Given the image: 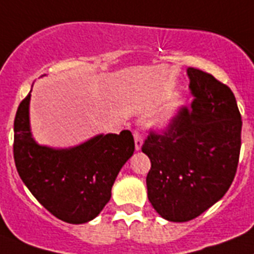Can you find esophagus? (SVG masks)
Instances as JSON below:
<instances>
[{
  "label": "esophagus",
  "mask_w": 254,
  "mask_h": 254,
  "mask_svg": "<svg viewBox=\"0 0 254 254\" xmlns=\"http://www.w3.org/2000/svg\"><path fill=\"white\" fill-rule=\"evenodd\" d=\"M134 140H135V150L139 151L142 148V144H143V138H142V134L139 131H134Z\"/></svg>",
  "instance_id": "esophagus-1"
}]
</instances>
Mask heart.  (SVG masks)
Masks as SVG:
<instances>
[{
	"mask_svg": "<svg viewBox=\"0 0 254 254\" xmlns=\"http://www.w3.org/2000/svg\"><path fill=\"white\" fill-rule=\"evenodd\" d=\"M177 107H178V104H174L173 107L169 108V110H168L167 112H165V114H164L163 116H161V119H160V120H159V124H160V125H161V127H165V125H167V124L169 123V120H170V119H172V116H173V115H174V112H176Z\"/></svg>",
	"mask_w": 254,
	"mask_h": 254,
	"instance_id": "heart-1",
	"label": "heart"
}]
</instances>
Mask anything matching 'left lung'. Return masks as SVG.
Returning a JSON list of instances; mask_svg holds the SVG:
<instances>
[{
  "label": "left lung",
  "instance_id": "left-lung-1",
  "mask_svg": "<svg viewBox=\"0 0 254 254\" xmlns=\"http://www.w3.org/2000/svg\"><path fill=\"white\" fill-rule=\"evenodd\" d=\"M191 108L181 107L161 133L142 146L151 160L147 195L172 222H187L209 209L235 178L242 116L234 93L210 73L189 68Z\"/></svg>",
  "mask_w": 254,
  "mask_h": 254
}]
</instances>
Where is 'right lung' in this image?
I'll return each mask as SVG.
<instances>
[{
  "mask_svg": "<svg viewBox=\"0 0 254 254\" xmlns=\"http://www.w3.org/2000/svg\"><path fill=\"white\" fill-rule=\"evenodd\" d=\"M31 91L15 115L16 170L53 216L73 225L89 222L110 201L117 174L134 152L133 135L129 130L99 134L80 146L62 150L40 146L29 127Z\"/></svg>",
  "mask_w": 254,
  "mask_h": 254,
  "instance_id": "1",
  "label": "right lung"
}]
</instances>
